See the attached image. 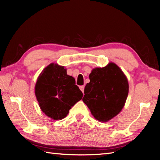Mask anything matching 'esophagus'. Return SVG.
Returning <instances> with one entry per match:
<instances>
[{
	"instance_id": "34e87169",
	"label": "esophagus",
	"mask_w": 160,
	"mask_h": 160,
	"mask_svg": "<svg viewBox=\"0 0 160 160\" xmlns=\"http://www.w3.org/2000/svg\"><path fill=\"white\" fill-rule=\"evenodd\" d=\"M80 91L82 92H84V86H80Z\"/></svg>"
}]
</instances>
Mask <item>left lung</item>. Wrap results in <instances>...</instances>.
Returning <instances> with one entry per match:
<instances>
[{
  "mask_svg": "<svg viewBox=\"0 0 160 160\" xmlns=\"http://www.w3.org/2000/svg\"><path fill=\"white\" fill-rule=\"evenodd\" d=\"M82 101L96 119L106 122L121 112L129 92L127 78L113 62L95 68L89 75Z\"/></svg>",
  "mask_w": 160,
  "mask_h": 160,
  "instance_id": "8db88e82",
  "label": "left lung"
}]
</instances>
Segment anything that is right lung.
<instances>
[{"mask_svg": "<svg viewBox=\"0 0 160 160\" xmlns=\"http://www.w3.org/2000/svg\"><path fill=\"white\" fill-rule=\"evenodd\" d=\"M35 95L41 109L48 117L61 120L83 94L76 85L75 79L67 74L63 67L51 63L38 78Z\"/></svg>", "mask_w": 160, "mask_h": 160, "instance_id": "add662e5", "label": "right lung"}]
</instances>
